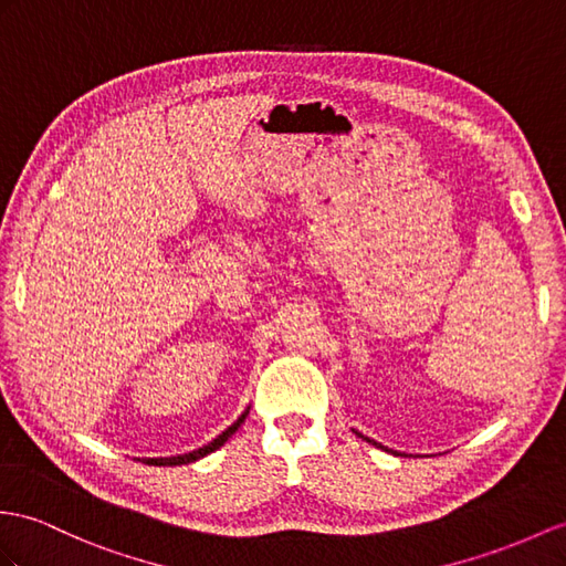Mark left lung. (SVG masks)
I'll return each mask as SVG.
<instances>
[{"instance_id":"1","label":"left lung","mask_w":566,"mask_h":566,"mask_svg":"<svg viewBox=\"0 0 566 566\" xmlns=\"http://www.w3.org/2000/svg\"><path fill=\"white\" fill-rule=\"evenodd\" d=\"M360 437H363V434H360ZM365 439H367V437H365ZM367 442H371V444H375V447H379V449H387V447H381V444H377V442H375V439H367ZM387 451H389V449H387Z\"/></svg>"}]
</instances>
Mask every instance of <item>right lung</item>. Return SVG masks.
Returning <instances> with one entry per match:
<instances>
[{
	"instance_id": "right-lung-1",
	"label": "right lung",
	"mask_w": 566,
	"mask_h": 566,
	"mask_svg": "<svg viewBox=\"0 0 566 566\" xmlns=\"http://www.w3.org/2000/svg\"><path fill=\"white\" fill-rule=\"evenodd\" d=\"M244 416H247V412H244ZM244 416H242L238 422H232L223 434H218L211 444H206V447H201V449H197V451H191V453H185V457H172V459H142V463H150V465H182V463L199 461V459L206 457V453H211V451H216L218 447H223V444L228 442V437H232V432H235L238 427L244 422Z\"/></svg>"
}]
</instances>
